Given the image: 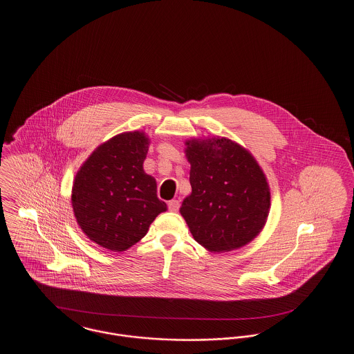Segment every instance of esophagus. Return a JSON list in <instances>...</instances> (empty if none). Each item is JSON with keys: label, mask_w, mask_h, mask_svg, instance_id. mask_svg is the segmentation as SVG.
I'll use <instances>...</instances> for the list:
<instances>
[{"label": "esophagus", "mask_w": 354, "mask_h": 354, "mask_svg": "<svg viewBox=\"0 0 354 354\" xmlns=\"http://www.w3.org/2000/svg\"><path fill=\"white\" fill-rule=\"evenodd\" d=\"M179 207H180V202H179V201H176V199H174V201H169V211H172V212H176V211H178V209H179Z\"/></svg>", "instance_id": "obj_1"}]
</instances>
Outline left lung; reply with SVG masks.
<instances>
[{"label": "left lung", "instance_id": "1", "mask_svg": "<svg viewBox=\"0 0 354 354\" xmlns=\"http://www.w3.org/2000/svg\"><path fill=\"white\" fill-rule=\"evenodd\" d=\"M191 194L180 214L207 251L230 252L251 243L268 219L270 189L251 152L225 136L185 140Z\"/></svg>", "mask_w": 354, "mask_h": 354}]
</instances>
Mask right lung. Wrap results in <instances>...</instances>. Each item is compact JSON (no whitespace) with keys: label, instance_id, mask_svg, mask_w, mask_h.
<instances>
[{"label":"right lung","instance_id":"add662e5","mask_svg":"<svg viewBox=\"0 0 354 354\" xmlns=\"http://www.w3.org/2000/svg\"><path fill=\"white\" fill-rule=\"evenodd\" d=\"M149 146L145 131L115 135L91 152L75 175L74 216L84 235L106 250H129L167 211L156 196L155 178L143 169Z\"/></svg>","mask_w":354,"mask_h":354}]
</instances>
